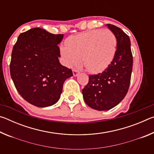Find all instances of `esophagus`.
Instances as JSON below:
<instances>
[{"instance_id":"1","label":"esophagus","mask_w":154,"mask_h":154,"mask_svg":"<svg viewBox=\"0 0 154 154\" xmlns=\"http://www.w3.org/2000/svg\"><path fill=\"white\" fill-rule=\"evenodd\" d=\"M79 70H77V69H73L72 70V73H73V75L75 77V76H77V75H78V74L79 73Z\"/></svg>"}]
</instances>
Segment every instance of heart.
Here are the masks:
<instances>
[{
  "mask_svg": "<svg viewBox=\"0 0 154 154\" xmlns=\"http://www.w3.org/2000/svg\"><path fill=\"white\" fill-rule=\"evenodd\" d=\"M66 44L61 47L60 52L67 66L82 60L88 72L97 73L106 69L113 60L117 38L109 30H93L71 36Z\"/></svg>",
  "mask_w": 154,
  "mask_h": 154,
  "instance_id": "heart-1",
  "label": "heart"
}]
</instances>
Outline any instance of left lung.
<instances>
[{
    "label": "left lung",
    "instance_id": "8db88e82",
    "mask_svg": "<svg viewBox=\"0 0 154 154\" xmlns=\"http://www.w3.org/2000/svg\"><path fill=\"white\" fill-rule=\"evenodd\" d=\"M106 26L117 38L114 58L105 71L90 75L82 90L85 103L98 111L109 110L123 100L130 86L133 61L129 36L116 26Z\"/></svg>",
    "mask_w": 154,
    "mask_h": 154
}]
</instances>
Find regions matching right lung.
<instances>
[{"instance_id": "obj_1", "label": "right lung", "mask_w": 154, "mask_h": 154, "mask_svg": "<svg viewBox=\"0 0 154 154\" xmlns=\"http://www.w3.org/2000/svg\"><path fill=\"white\" fill-rule=\"evenodd\" d=\"M64 35L34 28L21 33L13 48L10 74L22 97L38 107L58 102L72 70L60 63L58 46Z\"/></svg>"}]
</instances>
